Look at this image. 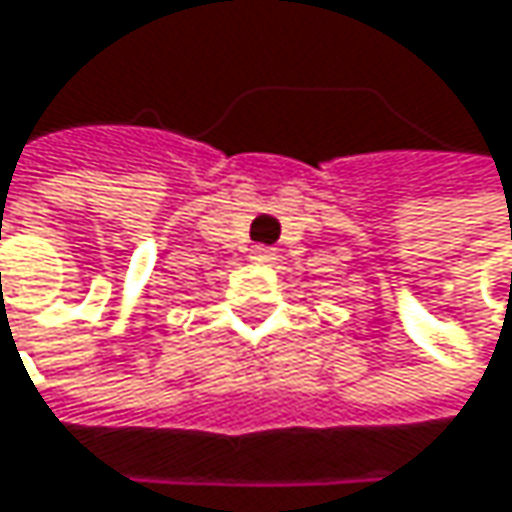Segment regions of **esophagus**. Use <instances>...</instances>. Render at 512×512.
Here are the masks:
<instances>
[{"label":"esophagus","mask_w":512,"mask_h":512,"mask_svg":"<svg viewBox=\"0 0 512 512\" xmlns=\"http://www.w3.org/2000/svg\"><path fill=\"white\" fill-rule=\"evenodd\" d=\"M275 257H278V252H275L272 246H255V249H252V260H255V263H272Z\"/></svg>","instance_id":"obj_1"}]
</instances>
